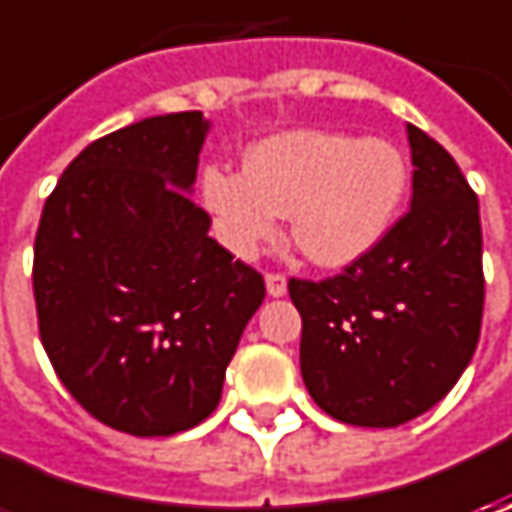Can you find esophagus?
<instances>
[{
    "label": "esophagus",
    "instance_id": "obj_1",
    "mask_svg": "<svg viewBox=\"0 0 512 512\" xmlns=\"http://www.w3.org/2000/svg\"><path fill=\"white\" fill-rule=\"evenodd\" d=\"M265 287H267V296L279 299V296H285L287 293V279L282 276V273H267Z\"/></svg>",
    "mask_w": 512,
    "mask_h": 512
}]
</instances>
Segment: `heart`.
Masks as SVG:
<instances>
[{
	"label": "heart",
	"mask_w": 512,
	"mask_h": 512,
	"mask_svg": "<svg viewBox=\"0 0 512 512\" xmlns=\"http://www.w3.org/2000/svg\"><path fill=\"white\" fill-rule=\"evenodd\" d=\"M410 187L399 145L339 130H285L250 145L245 168L207 165L202 205L222 245L253 259L282 213L290 239L313 265L344 267L382 242Z\"/></svg>",
	"instance_id": "b5f03b06"
}]
</instances>
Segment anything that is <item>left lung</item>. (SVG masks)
<instances>
[{"mask_svg":"<svg viewBox=\"0 0 512 512\" xmlns=\"http://www.w3.org/2000/svg\"><path fill=\"white\" fill-rule=\"evenodd\" d=\"M413 202L342 276L290 279L302 379L327 416L399 427L459 382L482 333L479 199L456 159L407 125Z\"/></svg>","mask_w":512,"mask_h":512,"instance_id":"8db88e82","label":"left lung"}]
</instances>
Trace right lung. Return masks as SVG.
Instances as JSON below:
<instances>
[{
  "mask_svg": "<svg viewBox=\"0 0 512 512\" xmlns=\"http://www.w3.org/2000/svg\"><path fill=\"white\" fill-rule=\"evenodd\" d=\"M210 122L150 116L90 142L48 196L33 245L39 336L68 393L113 430L173 436L216 410L265 299L190 202Z\"/></svg>",
  "mask_w": 512,
  "mask_h": 512,
  "instance_id": "right-lung-1",
  "label": "right lung"
}]
</instances>
